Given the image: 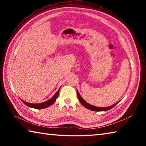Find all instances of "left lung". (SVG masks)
<instances>
[{"label": "left lung", "mask_w": 146, "mask_h": 146, "mask_svg": "<svg viewBox=\"0 0 146 146\" xmlns=\"http://www.w3.org/2000/svg\"><path fill=\"white\" fill-rule=\"evenodd\" d=\"M76 93H77V96H78V98L79 101H80V103L82 104L86 108L88 109V110H90L91 111H108L111 110V109H112L113 108H114L115 106L118 103H119L120 101H118V102H116L114 104L111 106H109V107H105V108H101V107H97V106H93V105H91L90 104L86 102V101L83 99L82 97H81L80 93L78 91V90H76Z\"/></svg>", "instance_id": "obj_1"}]
</instances>
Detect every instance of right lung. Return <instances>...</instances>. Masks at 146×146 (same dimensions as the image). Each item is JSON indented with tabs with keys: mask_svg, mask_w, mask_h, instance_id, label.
Here are the masks:
<instances>
[{
	"mask_svg": "<svg viewBox=\"0 0 146 146\" xmlns=\"http://www.w3.org/2000/svg\"><path fill=\"white\" fill-rule=\"evenodd\" d=\"M59 90H60V88H59V90L57 91H56V93L52 97L50 98V99L46 101V102H42V103L31 104V103L26 102H25V101H24L23 100H22V99H21V100L22 102H23L26 106H28V107L34 108V109H38V110H40V109H44V108H48V107H49V106H50L52 104H53L54 102H55L56 101V98H58Z\"/></svg>",
	"mask_w": 146,
	"mask_h": 146,
	"instance_id": "add662e5",
	"label": "right lung"
}]
</instances>
